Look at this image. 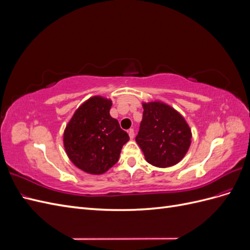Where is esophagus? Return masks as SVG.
<instances>
[{"label": "esophagus", "instance_id": "esophagus-1", "mask_svg": "<svg viewBox=\"0 0 250 250\" xmlns=\"http://www.w3.org/2000/svg\"><path fill=\"white\" fill-rule=\"evenodd\" d=\"M128 134H129V138L132 140L134 138V130L133 129H129V130H128Z\"/></svg>", "mask_w": 250, "mask_h": 250}]
</instances>
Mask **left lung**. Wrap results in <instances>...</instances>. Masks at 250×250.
Segmentation results:
<instances>
[{
    "label": "left lung",
    "instance_id": "1",
    "mask_svg": "<svg viewBox=\"0 0 250 250\" xmlns=\"http://www.w3.org/2000/svg\"><path fill=\"white\" fill-rule=\"evenodd\" d=\"M143 120L135 138L146 161L168 168L183 160L191 145L192 132L180 113L160 101L143 103Z\"/></svg>",
    "mask_w": 250,
    "mask_h": 250
}]
</instances>
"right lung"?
<instances>
[{"label":"right lung","instance_id":"add662e5","mask_svg":"<svg viewBox=\"0 0 250 250\" xmlns=\"http://www.w3.org/2000/svg\"><path fill=\"white\" fill-rule=\"evenodd\" d=\"M111 100L89 98L75 111L63 133V145L71 162L80 170L99 175L119 161L129 141L118 120L109 115Z\"/></svg>","mask_w":250,"mask_h":250}]
</instances>
